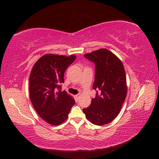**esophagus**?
I'll return each mask as SVG.
<instances>
[{
	"label": "esophagus",
	"mask_w": 159,
	"mask_h": 159,
	"mask_svg": "<svg viewBox=\"0 0 159 159\" xmlns=\"http://www.w3.org/2000/svg\"><path fill=\"white\" fill-rule=\"evenodd\" d=\"M80 98H81V94H78V95H75V98L77 99H79Z\"/></svg>",
	"instance_id": "obj_1"
}]
</instances>
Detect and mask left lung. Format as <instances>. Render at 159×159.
<instances>
[{
	"instance_id": "left-lung-1",
	"label": "left lung",
	"mask_w": 159,
	"mask_h": 159,
	"mask_svg": "<svg viewBox=\"0 0 159 159\" xmlns=\"http://www.w3.org/2000/svg\"><path fill=\"white\" fill-rule=\"evenodd\" d=\"M84 57L95 64L93 89L96 94L91 105L83 111L91 123L103 125L117 117L125 99V71L121 61L105 48L86 54Z\"/></svg>"
}]
</instances>
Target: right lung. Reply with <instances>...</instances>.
Listing matches in <instances>:
<instances>
[{
    "label": "right lung",
    "mask_w": 159,
    "mask_h": 159,
    "mask_svg": "<svg viewBox=\"0 0 159 159\" xmlns=\"http://www.w3.org/2000/svg\"><path fill=\"white\" fill-rule=\"evenodd\" d=\"M76 56L46 54L32 69L29 78L31 102L39 116L52 125H58L68 117L74 99L61 91L64 75Z\"/></svg>",
    "instance_id": "add662e5"
}]
</instances>
